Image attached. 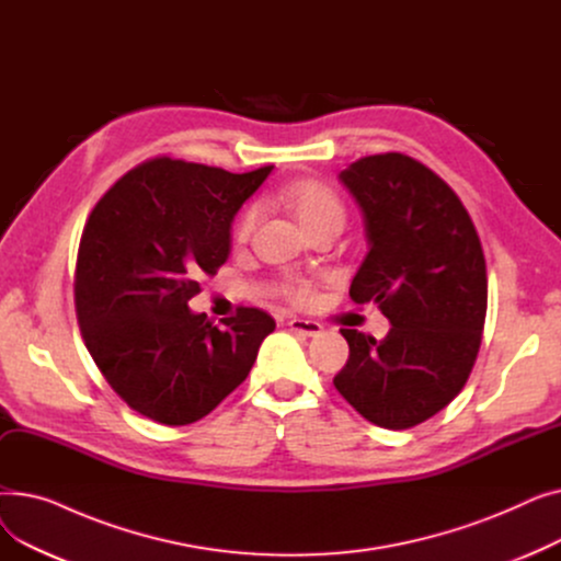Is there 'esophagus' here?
Listing matches in <instances>:
<instances>
[{"label": "esophagus", "mask_w": 561, "mask_h": 561, "mask_svg": "<svg viewBox=\"0 0 561 561\" xmlns=\"http://www.w3.org/2000/svg\"><path fill=\"white\" fill-rule=\"evenodd\" d=\"M290 332H296L300 336H318L322 332V328L313 320H302V318H290L288 320Z\"/></svg>", "instance_id": "1"}]
</instances>
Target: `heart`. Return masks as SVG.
Segmentation results:
<instances>
[{
  "label": "heart",
  "mask_w": 561,
  "mask_h": 561,
  "mask_svg": "<svg viewBox=\"0 0 561 561\" xmlns=\"http://www.w3.org/2000/svg\"><path fill=\"white\" fill-rule=\"evenodd\" d=\"M282 199L290 209V214L298 218V222L313 231L322 225H343L345 220V206L336 191L325 182L313 180V176H302V180L290 182L282 188ZM259 220V206L250 204L236 222V239L248 241L250 233ZM282 296L298 307H309L316 300V286L305 277H286L279 284Z\"/></svg>",
  "instance_id": "1"
}]
</instances>
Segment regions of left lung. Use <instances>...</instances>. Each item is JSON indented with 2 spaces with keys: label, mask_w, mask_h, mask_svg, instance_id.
Masks as SVG:
<instances>
[{
  "label": "left lung",
  "mask_w": 561,
  "mask_h": 561,
  "mask_svg": "<svg viewBox=\"0 0 561 561\" xmlns=\"http://www.w3.org/2000/svg\"><path fill=\"white\" fill-rule=\"evenodd\" d=\"M339 180L362 206L368 254L350 284L391 322L375 341L341 330L347 364L334 377L359 414L409 430L450 404L478 359L486 318V263L457 193L400 152L350 163Z\"/></svg>",
  "instance_id": "8db88e82"
}]
</instances>
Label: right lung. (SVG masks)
<instances>
[{
    "instance_id": "obj_1",
    "label": "right lung",
    "mask_w": 561,
    "mask_h": 561,
    "mask_svg": "<svg viewBox=\"0 0 561 561\" xmlns=\"http://www.w3.org/2000/svg\"><path fill=\"white\" fill-rule=\"evenodd\" d=\"M273 165L233 174L157 157L123 174L88 218L75 273L83 343L111 389L140 416L188 425L254 366L275 320L256 307L214 325L193 313L199 275L231 250V220Z\"/></svg>"
}]
</instances>
